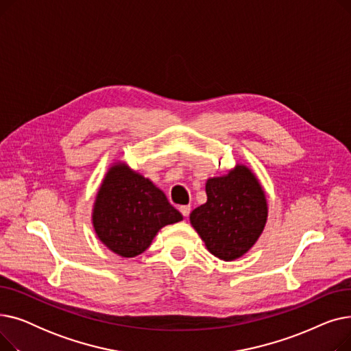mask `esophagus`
I'll return each mask as SVG.
<instances>
[{"mask_svg":"<svg viewBox=\"0 0 351 351\" xmlns=\"http://www.w3.org/2000/svg\"><path fill=\"white\" fill-rule=\"evenodd\" d=\"M179 210H180V213L185 216V217H188L189 216V213H191V206H188V205H185V206H180L179 208Z\"/></svg>","mask_w":351,"mask_h":351,"instance_id":"1","label":"esophagus"}]
</instances>
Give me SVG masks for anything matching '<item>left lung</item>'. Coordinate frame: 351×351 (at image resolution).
<instances>
[{
  "label": "left lung",
  "instance_id": "left-lung-1",
  "mask_svg": "<svg viewBox=\"0 0 351 351\" xmlns=\"http://www.w3.org/2000/svg\"><path fill=\"white\" fill-rule=\"evenodd\" d=\"M208 202L191 213V223L208 250L222 261L243 256L259 239L267 219L261 183L246 166L206 182Z\"/></svg>",
  "mask_w": 351,
  "mask_h": 351
}]
</instances>
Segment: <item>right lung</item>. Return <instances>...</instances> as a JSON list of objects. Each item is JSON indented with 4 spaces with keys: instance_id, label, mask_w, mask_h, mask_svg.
I'll return each mask as SVG.
<instances>
[{
    "instance_id": "1",
    "label": "right lung",
    "mask_w": 351,
    "mask_h": 351,
    "mask_svg": "<svg viewBox=\"0 0 351 351\" xmlns=\"http://www.w3.org/2000/svg\"><path fill=\"white\" fill-rule=\"evenodd\" d=\"M92 220L106 247L134 257L149 247L160 228L179 222L182 215L149 179L114 165L98 191Z\"/></svg>"
}]
</instances>
